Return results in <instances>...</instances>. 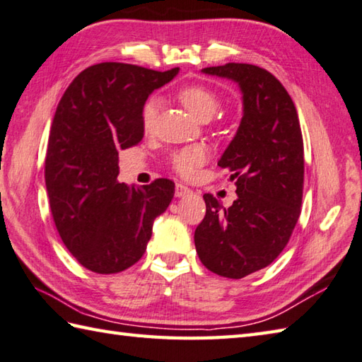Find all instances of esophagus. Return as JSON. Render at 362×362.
I'll return each mask as SVG.
<instances>
[{"instance_id":"1","label":"esophagus","mask_w":362,"mask_h":362,"mask_svg":"<svg viewBox=\"0 0 362 362\" xmlns=\"http://www.w3.org/2000/svg\"><path fill=\"white\" fill-rule=\"evenodd\" d=\"M192 192V190H190L187 186H184V184H181V182H178L175 186V195L176 197H184L186 194H190Z\"/></svg>"}]
</instances>
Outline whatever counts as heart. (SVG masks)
Here are the masks:
<instances>
[{"mask_svg": "<svg viewBox=\"0 0 362 362\" xmlns=\"http://www.w3.org/2000/svg\"><path fill=\"white\" fill-rule=\"evenodd\" d=\"M178 99L184 108L200 121H208L217 112L221 105V98L214 90L204 85H189L178 91ZM158 99H149L145 102L141 110V122L145 131H151L156 117H158ZM208 160V151L204 146L190 145L172 154L170 163L176 173L182 178H194Z\"/></svg>", "mask_w": 362, "mask_h": 362, "instance_id": "1", "label": "heart"}]
</instances>
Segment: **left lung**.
Masks as SVG:
<instances>
[{
  "mask_svg": "<svg viewBox=\"0 0 362 362\" xmlns=\"http://www.w3.org/2000/svg\"><path fill=\"white\" fill-rule=\"evenodd\" d=\"M238 81L244 117L219 165L238 199L223 208L204 194L206 214L195 230L197 254L209 271L243 279L271 264L288 244L301 214L304 143L296 107L274 75L244 63L204 67Z\"/></svg>",
  "mask_w": 362,
  "mask_h": 362,
  "instance_id": "left-lung-1",
  "label": "left lung"
}]
</instances>
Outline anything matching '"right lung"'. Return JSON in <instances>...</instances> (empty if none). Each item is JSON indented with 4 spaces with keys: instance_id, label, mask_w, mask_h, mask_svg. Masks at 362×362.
I'll use <instances>...</instances> for the list:
<instances>
[{
    "instance_id": "obj_1",
    "label": "right lung",
    "mask_w": 362,
    "mask_h": 362,
    "mask_svg": "<svg viewBox=\"0 0 362 362\" xmlns=\"http://www.w3.org/2000/svg\"><path fill=\"white\" fill-rule=\"evenodd\" d=\"M178 71L94 64L72 80L57 107L45 154L50 211L67 250L98 274L137 263L154 219L173 199L175 182L167 178L143 187L119 182L118 151L141 141L143 105Z\"/></svg>"
}]
</instances>
